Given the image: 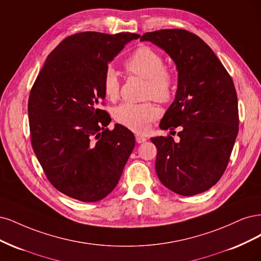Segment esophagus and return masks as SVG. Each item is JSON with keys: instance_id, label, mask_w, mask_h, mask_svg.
I'll return each instance as SVG.
<instances>
[{"instance_id": "esophagus-1", "label": "esophagus", "mask_w": 261, "mask_h": 261, "mask_svg": "<svg viewBox=\"0 0 261 261\" xmlns=\"http://www.w3.org/2000/svg\"><path fill=\"white\" fill-rule=\"evenodd\" d=\"M146 140L147 139L145 137L140 136V134H137V136H136V141H137V143H139V144H140V143H144Z\"/></svg>"}]
</instances>
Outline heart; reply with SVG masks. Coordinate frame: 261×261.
Returning <instances> with one entry per match:
<instances>
[{"label": "heart", "instance_id": "1", "mask_svg": "<svg viewBox=\"0 0 261 261\" xmlns=\"http://www.w3.org/2000/svg\"><path fill=\"white\" fill-rule=\"evenodd\" d=\"M123 66L129 73L146 80L145 98L167 103L172 98L175 90V77L172 70L165 66L161 53L149 46H140L128 56ZM102 87L109 100L119 97L120 81L113 67H107L102 77ZM114 119L134 132H145L150 123L159 116L157 107L150 102L129 103L117 106L113 112Z\"/></svg>", "mask_w": 261, "mask_h": 261}]
</instances>
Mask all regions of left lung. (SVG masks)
Masks as SVG:
<instances>
[{"label": "left lung", "instance_id": "1", "mask_svg": "<svg viewBox=\"0 0 261 261\" xmlns=\"http://www.w3.org/2000/svg\"><path fill=\"white\" fill-rule=\"evenodd\" d=\"M141 40L165 49L179 72L175 98L159 125L163 130L180 128V141L169 134L152 138L157 176L176 194H199L220 180L238 136L233 80L213 49L188 30H156Z\"/></svg>", "mask_w": 261, "mask_h": 261}]
</instances>
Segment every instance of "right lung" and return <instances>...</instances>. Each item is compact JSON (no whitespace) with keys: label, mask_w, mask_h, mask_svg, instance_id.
<instances>
[{"label":"right lung","mask_w":261,"mask_h":261,"mask_svg":"<svg viewBox=\"0 0 261 261\" xmlns=\"http://www.w3.org/2000/svg\"><path fill=\"white\" fill-rule=\"evenodd\" d=\"M140 35L85 31L65 38L42 67L28 100L31 145L47 180L86 203L106 197L136 145L100 105L108 63Z\"/></svg>","instance_id":"1"}]
</instances>
